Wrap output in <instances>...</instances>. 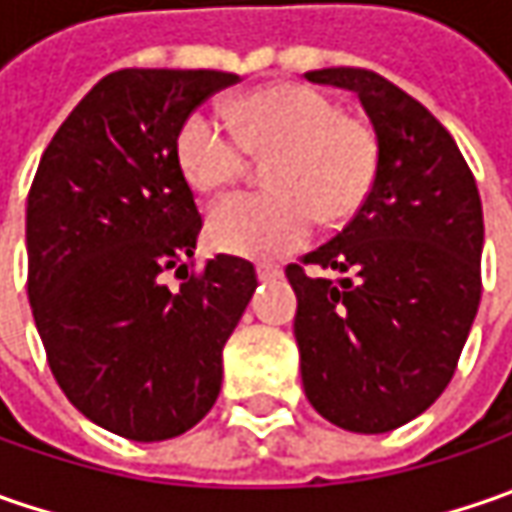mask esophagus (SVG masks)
Segmentation results:
<instances>
[{
  "instance_id": "1",
  "label": "esophagus",
  "mask_w": 512,
  "mask_h": 512,
  "mask_svg": "<svg viewBox=\"0 0 512 512\" xmlns=\"http://www.w3.org/2000/svg\"><path fill=\"white\" fill-rule=\"evenodd\" d=\"M256 276H259L262 282H273V279L282 276V267L270 265V262H259V265H256Z\"/></svg>"
}]
</instances>
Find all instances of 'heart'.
<instances>
[{
	"label": "heart",
	"instance_id": "obj_1",
	"mask_svg": "<svg viewBox=\"0 0 512 512\" xmlns=\"http://www.w3.org/2000/svg\"><path fill=\"white\" fill-rule=\"evenodd\" d=\"M233 127L207 110H193L176 133V159L187 185L219 193L247 168L250 156L267 162L273 190L242 193L213 207L207 236L213 247L273 259L302 247L319 216L344 222L367 202L379 173V139L362 119L316 88L279 82L239 96Z\"/></svg>",
	"mask_w": 512,
	"mask_h": 512
}]
</instances>
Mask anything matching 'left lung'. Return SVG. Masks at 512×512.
I'll return each mask as SVG.
<instances>
[{
    "mask_svg": "<svg viewBox=\"0 0 512 512\" xmlns=\"http://www.w3.org/2000/svg\"><path fill=\"white\" fill-rule=\"evenodd\" d=\"M353 90L379 139L367 202L327 245L287 265L310 404L336 427L387 433L450 384L482 299L484 219L476 179L442 122L364 68L305 73ZM305 264L339 269L313 280Z\"/></svg>",
    "mask_w": 512,
    "mask_h": 512,
    "instance_id": "8db88e82",
    "label": "left lung"
}]
</instances>
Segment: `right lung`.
I'll use <instances>...</instances> for the list:
<instances>
[{"label":"right lung","mask_w":512,"mask_h":512,"mask_svg":"<svg viewBox=\"0 0 512 512\" xmlns=\"http://www.w3.org/2000/svg\"><path fill=\"white\" fill-rule=\"evenodd\" d=\"M222 70L125 68L70 110L28 193V296L70 404L130 442L202 422L222 390V347L256 290L247 259L219 253L187 276L202 216L176 133ZM193 265V262H190ZM170 269L186 273L179 291Z\"/></svg>","instance_id":"add662e5"}]
</instances>
